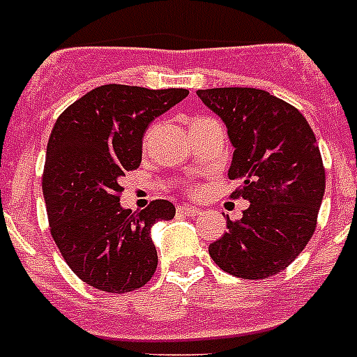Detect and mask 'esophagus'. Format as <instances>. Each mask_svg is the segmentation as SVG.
I'll use <instances>...</instances> for the list:
<instances>
[{"mask_svg":"<svg viewBox=\"0 0 357 357\" xmlns=\"http://www.w3.org/2000/svg\"><path fill=\"white\" fill-rule=\"evenodd\" d=\"M178 213L185 214V216H198L199 208L198 207H190V205H179Z\"/></svg>","mask_w":357,"mask_h":357,"instance_id":"esophagus-1","label":"esophagus"}]
</instances>
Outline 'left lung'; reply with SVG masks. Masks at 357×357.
I'll list each match as a JSON object with an SVG mask.
<instances>
[{"label":"left lung","mask_w":357,"mask_h":357,"mask_svg":"<svg viewBox=\"0 0 357 357\" xmlns=\"http://www.w3.org/2000/svg\"><path fill=\"white\" fill-rule=\"evenodd\" d=\"M227 126L234 146L231 198L249 207L229 220L227 233L208 245L225 273L259 280L280 273L306 248L317 225L324 167L317 139L299 109L255 88L198 89Z\"/></svg>","instance_id":"left-lung-1"}]
</instances>
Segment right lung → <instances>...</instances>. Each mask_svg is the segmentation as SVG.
<instances>
[{"mask_svg": "<svg viewBox=\"0 0 357 357\" xmlns=\"http://www.w3.org/2000/svg\"><path fill=\"white\" fill-rule=\"evenodd\" d=\"M188 95L106 84L60 113L45 153L42 190L49 229L78 279L108 294L143 288L158 268L150 227L172 220L169 199L143 211L121 207V179L139 169L143 135L153 119Z\"/></svg>", "mask_w": 357, "mask_h": 357, "instance_id": "add662e5", "label": "right lung"}]
</instances>
